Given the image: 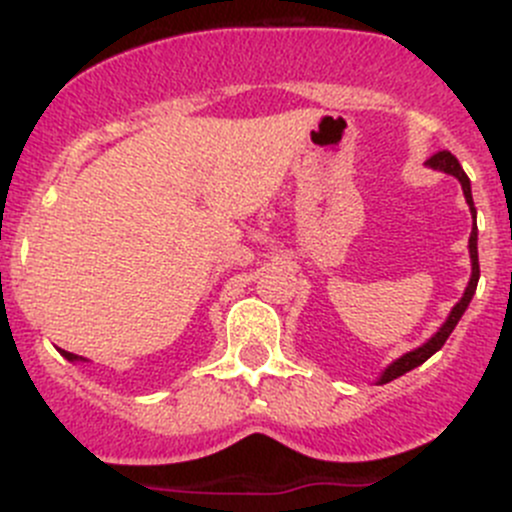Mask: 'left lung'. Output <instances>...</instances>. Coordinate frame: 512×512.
<instances>
[{"instance_id": "left-lung-1", "label": "left lung", "mask_w": 512, "mask_h": 512, "mask_svg": "<svg viewBox=\"0 0 512 512\" xmlns=\"http://www.w3.org/2000/svg\"><path fill=\"white\" fill-rule=\"evenodd\" d=\"M430 169H438V171H445V174L455 176V179L460 181V186H463V194H465V201H468L470 206V214H473V221H475V206H473V194H470V179L465 176L463 166L458 164V159H455L450 151H438V154H433L430 159L426 161ZM468 249H470V263H473V273H470V281H468V288H465L463 298H460L458 303L453 306V311H450V316L445 318L443 326L438 328V333H435L433 338H428L426 343H423L421 348H416V351L406 353V356H401L398 361H393L391 366L386 368V371L381 373V378H378V383H391L393 378L403 376V373L413 371V368H418L421 363H426L430 356H433L435 351H440L443 348V343L448 341V336L453 333V328L458 326L460 316L465 313V308H468L470 298H473L475 288H478V278H480V266H478V226L473 224V231H470V241H468Z\"/></svg>"}]
</instances>
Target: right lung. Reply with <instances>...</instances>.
Masks as SVG:
<instances>
[{
	"label": "right lung",
	"mask_w": 512,
	"mask_h": 512,
	"mask_svg": "<svg viewBox=\"0 0 512 512\" xmlns=\"http://www.w3.org/2000/svg\"><path fill=\"white\" fill-rule=\"evenodd\" d=\"M59 353H62V356L67 358V361H86V358H82V356H74V353H69V351H62V348H59Z\"/></svg>",
	"instance_id": "obj_1"
}]
</instances>
